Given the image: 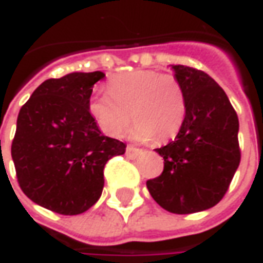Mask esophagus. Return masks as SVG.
<instances>
[{
	"mask_svg": "<svg viewBox=\"0 0 263 263\" xmlns=\"http://www.w3.org/2000/svg\"><path fill=\"white\" fill-rule=\"evenodd\" d=\"M126 156L129 158V159H137L139 155L142 154V151L141 149L134 148V146H126Z\"/></svg>",
	"mask_w": 263,
	"mask_h": 263,
	"instance_id": "1",
	"label": "esophagus"
}]
</instances>
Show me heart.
I'll return each mask as SVG.
<instances>
[{
  "label": "heart",
  "mask_w": 263,
  "mask_h": 263,
  "mask_svg": "<svg viewBox=\"0 0 263 263\" xmlns=\"http://www.w3.org/2000/svg\"><path fill=\"white\" fill-rule=\"evenodd\" d=\"M108 88L94 92L88 100V112L105 135L122 137L131 115L137 122L131 135L139 142L155 137L163 142L180 131L186 98L176 77L155 70H132L111 77Z\"/></svg>",
  "instance_id": "heart-1"
}]
</instances>
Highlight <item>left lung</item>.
<instances>
[{
	"mask_svg": "<svg viewBox=\"0 0 263 263\" xmlns=\"http://www.w3.org/2000/svg\"><path fill=\"white\" fill-rule=\"evenodd\" d=\"M171 67L184 91L186 115L175 141L156 149L165 167L146 187L162 209L192 214L214 207L228 190L241 160L239 122L214 79L187 66Z\"/></svg>",
	"mask_w": 263,
	"mask_h": 263,
	"instance_id": "obj_1",
	"label": "left lung"
}]
</instances>
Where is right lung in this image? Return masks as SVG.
I'll return each mask as SVG.
<instances>
[{
	"instance_id": "right-lung-1",
	"label": "right lung",
	"mask_w": 263,
	"mask_h": 263,
	"mask_svg": "<svg viewBox=\"0 0 263 263\" xmlns=\"http://www.w3.org/2000/svg\"><path fill=\"white\" fill-rule=\"evenodd\" d=\"M103 71H73L43 81L21 108L11 146L22 192L33 203L63 215L97 203L104 166L126 145L105 137L88 112L92 86Z\"/></svg>"
}]
</instances>
